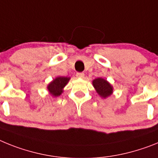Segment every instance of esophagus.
<instances>
[{"instance_id": "1", "label": "esophagus", "mask_w": 158, "mask_h": 158, "mask_svg": "<svg viewBox=\"0 0 158 158\" xmlns=\"http://www.w3.org/2000/svg\"><path fill=\"white\" fill-rule=\"evenodd\" d=\"M76 76L79 79H83L84 78V73H82V72H79V73L76 74Z\"/></svg>"}]
</instances>
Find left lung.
Masks as SVG:
<instances>
[{
	"label": "left lung",
	"mask_w": 158,
	"mask_h": 158,
	"mask_svg": "<svg viewBox=\"0 0 158 158\" xmlns=\"http://www.w3.org/2000/svg\"><path fill=\"white\" fill-rule=\"evenodd\" d=\"M92 85L97 94L102 98H106L114 92V87L106 79L98 77L92 81Z\"/></svg>",
	"instance_id": "obj_1"
}]
</instances>
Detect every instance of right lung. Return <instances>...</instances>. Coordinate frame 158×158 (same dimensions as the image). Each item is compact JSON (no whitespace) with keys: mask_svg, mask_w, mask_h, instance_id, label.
<instances>
[{"mask_svg":"<svg viewBox=\"0 0 158 158\" xmlns=\"http://www.w3.org/2000/svg\"><path fill=\"white\" fill-rule=\"evenodd\" d=\"M71 77H64V76H57L52 82L48 84L47 90L53 98L59 97L64 92V89L68 84Z\"/></svg>","mask_w":158,"mask_h":158,"instance_id":"obj_1","label":"right lung"}]
</instances>
